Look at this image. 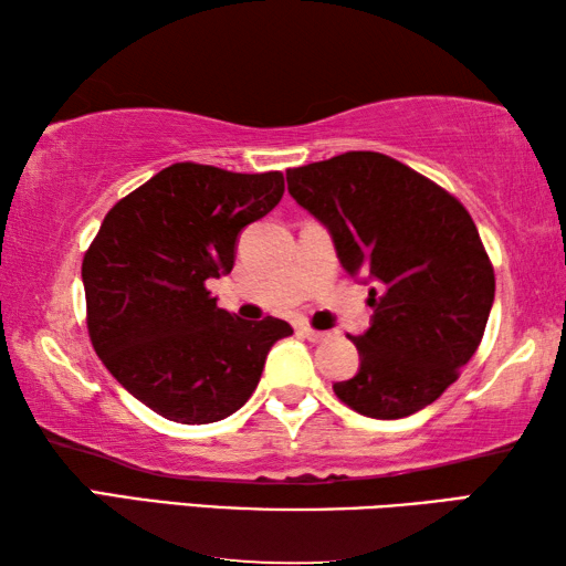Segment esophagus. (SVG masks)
<instances>
[{"mask_svg": "<svg viewBox=\"0 0 566 566\" xmlns=\"http://www.w3.org/2000/svg\"><path fill=\"white\" fill-rule=\"evenodd\" d=\"M300 332H302V337H306L310 342H327L329 337H334V332H319V329H312V327H306V324H302L300 327Z\"/></svg>", "mask_w": 566, "mask_h": 566, "instance_id": "34e87169", "label": "esophagus"}]
</instances>
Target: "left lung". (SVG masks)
<instances>
[{"label":"left lung","instance_id":"1","mask_svg":"<svg viewBox=\"0 0 566 566\" xmlns=\"http://www.w3.org/2000/svg\"><path fill=\"white\" fill-rule=\"evenodd\" d=\"M290 195L327 224L349 274L369 272L371 327L349 337L359 371L334 385L371 419H401L459 379L484 337L494 266L464 205L379 151L286 169Z\"/></svg>","mask_w":566,"mask_h":566}]
</instances>
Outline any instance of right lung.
Here are the masks:
<instances>
[{
    "instance_id": "add662e5",
    "label": "right lung",
    "mask_w": 566,
    "mask_h": 566,
    "mask_svg": "<svg viewBox=\"0 0 566 566\" xmlns=\"http://www.w3.org/2000/svg\"><path fill=\"white\" fill-rule=\"evenodd\" d=\"M282 171L177 161L114 205L82 260L92 347L142 405L209 424L260 385L284 319L219 310L207 282L234 266L237 234L280 205Z\"/></svg>"
}]
</instances>
